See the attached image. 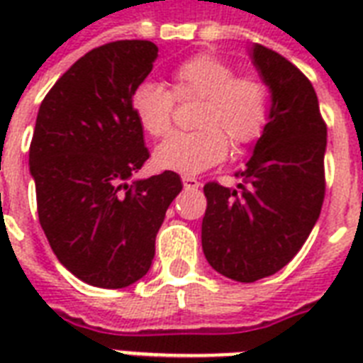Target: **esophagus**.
Wrapping results in <instances>:
<instances>
[{"instance_id":"esophagus-1","label":"esophagus","mask_w":363,"mask_h":363,"mask_svg":"<svg viewBox=\"0 0 363 363\" xmlns=\"http://www.w3.org/2000/svg\"><path fill=\"white\" fill-rule=\"evenodd\" d=\"M182 186H184V190H198L199 181L194 177H182Z\"/></svg>"}]
</instances>
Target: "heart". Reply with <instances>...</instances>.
<instances>
[{"label": "heart", "mask_w": 363, "mask_h": 363, "mask_svg": "<svg viewBox=\"0 0 363 363\" xmlns=\"http://www.w3.org/2000/svg\"><path fill=\"white\" fill-rule=\"evenodd\" d=\"M179 99L201 98L196 131L171 133L154 150V165L194 175L216 165L230 152L252 145L269 122V88L259 77L238 75L232 62L199 52L177 65L171 75ZM173 94L156 81L139 82L131 94V111L145 133L165 135L173 116Z\"/></svg>", "instance_id": "1"}]
</instances>
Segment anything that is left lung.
I'll list each match as a JSON object with an SVG mask.
<instances>
[{
  "label": "left lung",
  "instance_id": "left-lung-1",
  "mask_svg": "<svg viewBox=\"0 0 363 363\" xmlns=\"http://www.w3.org/2000/svg\"><path fill=\"white\" fill-rule=\"evenodd\" d=\"M271 92L269 122L235 190L207 182L201 247L211 267L238 282L282 269L303 247L324 201L326 124L309 79L284 56L252 45Z\"/></svg>",
  "mask_w": 363,
  "mask_h": 363
}]
</instances>
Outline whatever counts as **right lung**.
Returning a JSON list of instances; mask_svg holds the SVG:
<instances>
[{"mask_svg":"<svg viewBox=\"0 0 363 363\" xmlns=\"http://www.w3.org/2000/svg\"><path fill=\"white\" fill-rule=\"evenodd\" d=\"M150 41L107 43L77 60L45 96L30 145L37 213L65 269L98 288L147 275L165 211L182 190L173 171L131 181L148 160L131 94L152 71Z\"/></svg>","mask_w":363,"mask_h":363,"instance_id":"add662e5","label":"right lung"}]
</instances>
